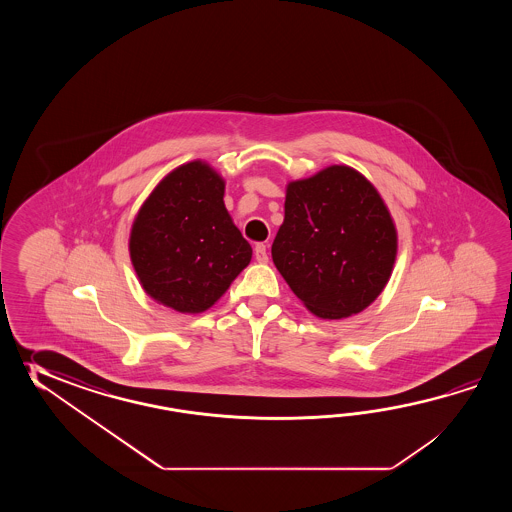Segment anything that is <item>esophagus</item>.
<instances>
[{
    "instance_id": "obj_1",
    "label": "esophagus",
    "mask_w": 512,
    "mask_h": 512,
    "mask_svg": "<svg viewBox=\"0 0 512 512\" xmlns=\"http://www.w3.org/2000/svg\"><path fill=\"white\" fill-rule=\"evenodd\" d=\"M254 256H256V260L260 261V263H265V261L269 260L267 247H265L263 243H258V245L254 247Z\"/></svg>"
}]
</instances>
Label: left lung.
<instances>
[{
    "instance_id": "8db88e82",
    "label": "left lung",
    "mask_w": 512,
    "mask_h": 512,
    "mask_svg": "<svg viewBox=\"0 0 512 512\" xmlns=\"http://www.w3.org/2000/svg\"><path fill=\"white\" fill-rule=\"evenodd\" d=\"M272 261L320 318L355 315L382 293L397 232L379 192L349 166H329L287 186Z\"/></svg>"
}]
</instances>
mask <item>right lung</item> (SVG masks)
I'll return each instance as SVG.
<instances>
[{"label": "right lung", "mask_w": 512, "mask_h": 512, "mask_svg": "<svg viewBox=\"0 0 512 512\" xmlns=\"http://www.w3.org/2000/svg\"><path fill=\"white\" fill-rule=\"evenodd\" d=\"M225 183L208 164H183L142 205L130 254L144 291L179 313H201L252 258L223 203Z\"/></svg>", "instance_id": "1"}]
</instances>
